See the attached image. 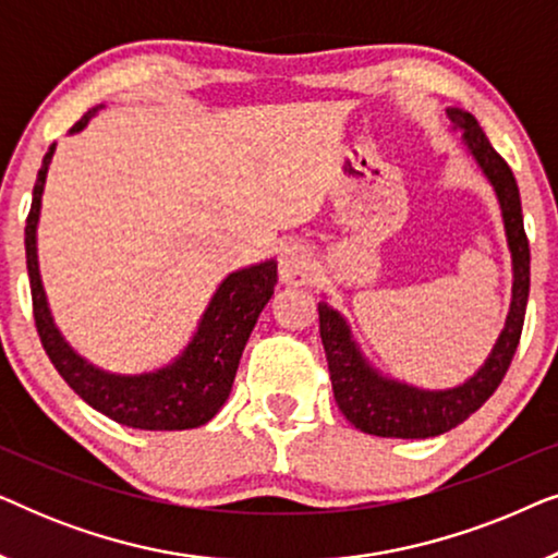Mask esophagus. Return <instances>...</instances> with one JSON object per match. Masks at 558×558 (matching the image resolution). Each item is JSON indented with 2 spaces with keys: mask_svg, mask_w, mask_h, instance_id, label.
Masks as SVG:
<instances>
[{
  "mask_svg": "<svg viewBox=\"0 0 558 558\" xmlns=\"http://www.w3.org/2000/svg\"><path fill=\"white\" fill-rule=\"evenodd\" d=\"M310 271V254L302 243L289 241L279 251V274L284 281H292V284H300V281L307 279Z\"/></svg>",
  "mask_w": 558,
  "mask_h": 558,
  "instance_id": "obj_1",
  "label": "esophagus"
}]
</instances>
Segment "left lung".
Segmentation results:
<instances>
[{
  "mask_svg": "<svg viewBox=\"0 0 558 558\" xmlns=\"http://www.w3.org/2000/svg\"><path fill=\"white\" fill-rule=\"evenodd\" d=\"M447 117L452 126L462 132L468 151L475 157L480 170L490 180L495 195H498L508 248L513 256V300H510L506 327H502L483 368L462 386L445 388V391H424V388L380 376L355 345L340 312H335L327 302H319V338L325 345L335 401L355 429L376 434V437L426 439L454 429L495 393V388L506 378L518 342H521L531 287V248L523 231L521 193H518L508 162L487 142L477 119L462 109H447Z\"/></svg>",
  "mask_w": 558,
  "mask_h": 558,
  "instance_id": "left-lung-1",
  "label": "left lung"
}]
</instances>
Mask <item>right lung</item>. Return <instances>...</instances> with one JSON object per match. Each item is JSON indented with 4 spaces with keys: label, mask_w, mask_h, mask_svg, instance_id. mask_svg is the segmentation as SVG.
Here are the masks:
<instances>
[{
    "label": "right lung",
    "mask_w": 558,
    "mask_h": 558,
    "mask_svg": "<svg viewBox=\"0 0 558 558\" xmlns=\"http://www.w3.org/2000/svg\"><path fill=\"white\" fill-rule=\"evenodd\" d=\"M96 111L98 106L81 121H75L71 134L81 132ZM52 151H56V144H50L43 157L25 226L35 327L50 363L88 407L132 429L178 432L208 424L231 393L248 335L266 302L271 300L274 284H277V262L271 258V262L228 274L213 294L193 340L165 368L140 373V376H119V373L96 368L68 345L52 323L40 266H37V220H40L43 190Z\"/></svg>",
    "instance_id": "obj_1"
}]
</instances>
